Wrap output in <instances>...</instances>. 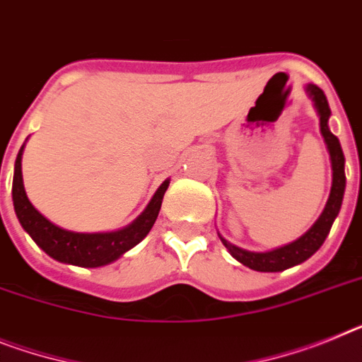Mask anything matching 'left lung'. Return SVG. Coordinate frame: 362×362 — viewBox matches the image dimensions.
<instances>
[{
    "label": "left lung",
    "instance_id": "left-lung-1",
    "mask_svg": "<svg viewBox=\"0 0 362 362\" xmlns=\"http://www.w3.org/2000/svg\"><path fill=\"white\" fill-rule=\"evenodd\" d=\"M308 93L313 97L315 107L319 111L320 115V132H322V137L328 144L329 157H332V168H333V185L332 192H329V199L326 203V209L320 214V218L315 221L313 227L308 230L302 238H298L296 242L289 243L286 247H280V249H274L271 252H251L245 251V249H240V247L228 243L227 240L221 238L223 245L227 247L228 252L236 258L240 264L247 265L249 269L262 271V273H276V271L289 269L293 265H298L302 262H305L311 255L319 251L320 245L324 243L326 236L329 234V228L333 225V219L337 218L339 211H341L342 205V196H344V187H346V175H344V153H342L341 143L339 139L329 132L328 128V119L332 115L329 111L328 100H326V95L320 88L310 84L308 86Z\"/></svg>",
    "mask_w": 362,
    "mask_h": 362
}]
</instances>
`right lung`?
Wrapping results in <instances>:
<instances>
[{"label": "right lung", "instance_id": "obj_1", "mask_svg": "<svg viewBox=\"0 0 362 362\" xmlns=\"http://www.w3.org/2000/svg\"><path fill=\"white\" fill-rule=\"evenodd\" d=\"M21 151H23V146L16 157L14 181H12L14 211H16L21 227L29 233L36 245L42 247L43 251L54 260L62 262V264L78 265V267H100V265L117 260L120 255H124L132 247L137 245L150 233L151 225L156 223L163 196L168 188V181L160 185L150 205L146 206V211L122 230L82 234L57 227L47 218H43L27 197L23 179H21Z\"/></svg>", "mask_w": 362, "mask_h": 362}]
</instances>
